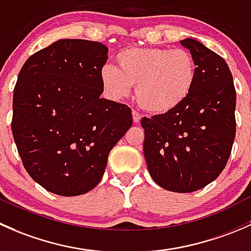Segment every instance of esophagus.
<instances>
[{"instance_id":"34e87169","label":"esophagus","mask_w":251,"mask_h":251,"mask_svg":"<svg viewBox=\"0 0 251 251\" xmlns=\"http://www.w3.org/2000/svg\"><path fill=\"white\" fill-rule=\"evenodd\" d=\"M141 120V115L139 112H136V111H133V121L134 123H139Z\"/></svg>"}]
</instances>
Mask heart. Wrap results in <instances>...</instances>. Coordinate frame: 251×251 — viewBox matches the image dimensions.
<instances>
[{
	"mask_svg": "<svg viewBox=\"0 0 251 251\" xmlns=\"http://www.w3.org/2000/svg\"><path fill=\"white\" fill-rule=\"evenodd\" d=\"M197 79V64L187 49L128 48L116 56V68L100 70V81L112 99H125L135 86L139 104L163 115L186 101Z\"/></svg>",
	"mask_w": 251,
	"mask_h": 251,
	"instance_id": "1",
	"label": "heart"
}]
</instances>
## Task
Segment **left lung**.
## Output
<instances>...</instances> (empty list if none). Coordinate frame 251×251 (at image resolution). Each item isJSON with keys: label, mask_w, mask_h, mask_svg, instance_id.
Here are the masks:
<instances>
[{"label": "left lung", "mask_w": 251, "mask_h": 251, "mask_svg": "<svg viewBox=\"0 0 251 251\" xmlns=\"http://www.w3.org/2000/svg\"><path fill=\"white\" fill-rule=\"evenodd\" d=\"M182 47L197 64L190 97L175 110L144 117V156L157 185L188 193L216 179L231 154L236 136V89L226 61L200 41Z\"/></svg>", "instance_id": "obj_1"}]
</instances>
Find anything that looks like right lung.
Returning a JSON list of instances; mask_svg holds the SVG:
<instances>
[{
  "instance_id": "add662e5",
  "label": "right lung",
  "mask_w": 251,
  "mask_h": 251,
  "mask_svg": "<svg viewBox=\"0 0 251 251\" xmlns=\"http://www.w3.org/2000/svg\"><path fill=\"white\" fill-rule=\"evenodd\" d=\"M106 46L59 40L31 55L13 94L12 133L29 175L59 196L89 192L131 126L126 105L100 98Z\"/></svg>"
}]
</instances>
